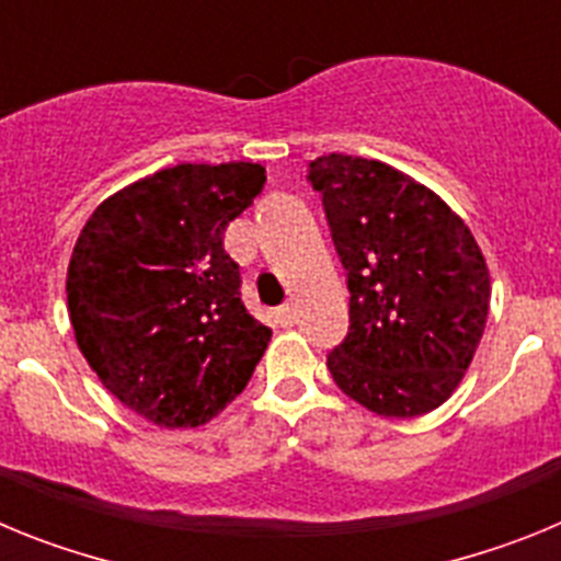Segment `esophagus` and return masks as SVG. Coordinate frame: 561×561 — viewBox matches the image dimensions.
Here are the masks:
<instances>
[{"mask_svg": "<svg viewBox=\"0 0 561 561\" xmlns=\"http://www.w3.org/2000/svg\"><path fill=\"white\" fill-rule=\"evenodd\" d=\"M275 317H277V323L284 325V329H291V325L297 323V309H295V306L286 304V306H280V309L275 311Z\"/></svg>", "mask_w": 561, "mask_h": 561, "instance_id": "34e87169", "label": "esophagus"}]
</instances>
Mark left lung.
Wrapping results in <instances>:
<instances>
[{
	"label": "left lung",
	"instance_id": "obj_1",
	"mask_svg": "<svg viewBox=\"0 0 561 561\" xmlns=\"http://www.w3.org/2000/svg\"><path fill=\"white\" fill-rule=\"evenodd\" d=\"M309 180L348 270L351 329L329 354L336 388L385 419L440 408L472 365L492 300L472 230L388 162L325 153Z\"/></svg>",
	"mask_w": 561,
	"mask_h": 561
}]
</instances>
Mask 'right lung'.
Masks as SVG:
<instances>
[{"label":"right lung","mask_w":561,"mask_h":561,"mask_svg":"<svg viewBox=\"0 0 561 561\" xmlns=\"http://www.w3.org/2000/svg\"><path fill=\"white\" fill-rule=\"evenodd\" d=\"M264 182L257 162H182L112 193L78 236L67 270L78 348L103 388L157 427L216 419L270 345L221 244Z\"/></svg>","instance_id":"right-lung-1"}]
</instances>
